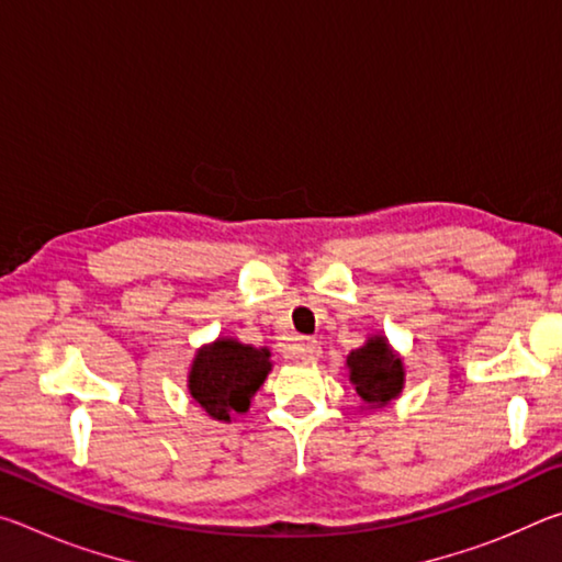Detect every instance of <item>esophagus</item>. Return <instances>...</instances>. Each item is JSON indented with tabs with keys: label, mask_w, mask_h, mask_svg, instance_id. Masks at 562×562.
Returning a JSON list of instances; mask_svg holds the SVG:
<instances>
[{
	"label": "esophagus",
	"mask_w": 562,
	"mask_h": 562,
	"mask_svg": "<svg viewBox=\"0 0 562 562\" xmlns=\"http://www.w3.org/2000/svg\"><path fill=\"white\" fill-rule=\"evenodd\" d=\"M292 355L302 359V361H307V364H310V361L319 359L322 347H319V341H315V339H302V341H297V345H294Z\"/></svg>",
	"instance_id": "esophagus-1"
}]
</instances>
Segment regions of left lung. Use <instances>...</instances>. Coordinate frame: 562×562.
<instances>
[{"label":"left lung","instance_id":"obj_1","mask_svg":"<svg viewBox=\"0 0 562 562\" xmlns=\"http://www.w3.org/2000/svg\"><path fill=\"white\" fill-rule=\"evenodd\" d=\"M349 382L367 406H386L404 389V361L389 347L386 337H369L347 357Z\"/></svg>","mask_w":562,"mask_h":562}]
</instances>
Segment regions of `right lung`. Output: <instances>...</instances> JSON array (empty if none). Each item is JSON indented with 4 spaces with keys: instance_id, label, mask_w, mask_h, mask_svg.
<instances>
[{
    "instance_id": "add662e5",
    "label": "right lung",
    "mask_w": 562,
    "mask_h": 562,
    "mask_svg": "<svg viewBox=\"0 0 562 562\" xmlns=\"http://www.w3.org/2000/svg\"><path fill=\"white\" fill-rule=\"evenodd\" d=\"M272 369L268 347L237 339H215L195 351L188 372V392L215 422H231L250 408V398Z\"/></svg>"
}]
</instances>
